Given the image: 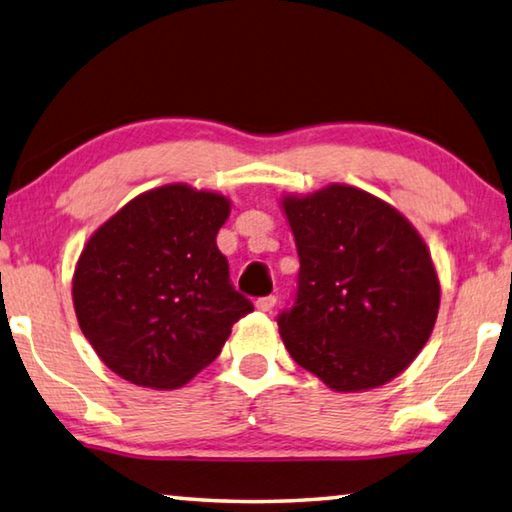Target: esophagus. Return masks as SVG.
Here are the masks:
<instances>
[{
	"instance_id": "obj_1",
	"label": "esophagus",
	"mask_w": 512,
	"mask_h": 512,
	"mask_svg": "<svg viewBox=\"0 0 512 512\" xmlns=\"http://www.w3.org/2000/svg\"><path fill=\"white\" fill-rule=\"evenodd\" d=\"M275 302H277L275 296H264V298H257V300H255V307H257L259 311H271V309L275 307Z\"/></svg>"
}]
</instances>
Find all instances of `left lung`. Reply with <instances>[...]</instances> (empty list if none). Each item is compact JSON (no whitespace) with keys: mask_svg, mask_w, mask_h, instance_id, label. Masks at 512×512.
I'll use <instances>...</instances> for the list:
<instances>
[{"mask_svg":"<svg viewBox=\"0 0 512 512\" xmlns=\"http://www.w3.org/2000/svg\"><path fill=\"white\" fill-rule=\"evenodd\" d=\"M300 271L277 316L293 361L339 393L377 388L431 336L440 284L422 237L368 192L329 185L282 201Z\"/></svg>","mask_w":512,"mask_h":512,"instance_id":"8db88e82","label":"left lung"}]
</instances>
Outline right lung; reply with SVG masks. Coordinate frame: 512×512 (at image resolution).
Listing matches in <instances>:
<instances>
[{
    "label": "right lung",
    "mask_w": 512,
    "mask_h": 512,
    "mask_svg": "<svg viewBox=\"0 0 512 512\" xmlns=\"http://www.w3.org/2000/svg\"><path fill=\"white\" fill-rule=\"evenodd\" d=\"M228 214L221 194L164 185L133 198L85 244L72 282L76 318L119 377L180 388L253 311L216 246Z\"/></svg>",
    "instance_id": "add662e5"
}]
</instances>
